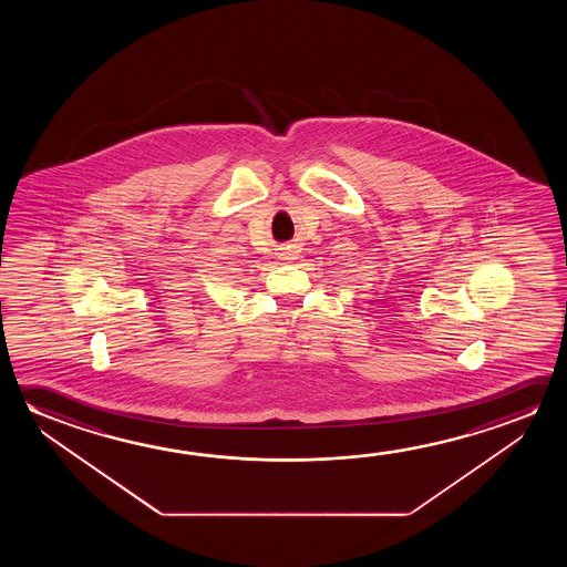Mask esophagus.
<instances>
[{"mask_svg":"<svg viewBox=\"0 0 567 567\" xmlns=\"http://www.w3.org/2000/svg\"><path fill=\"white\" fill-rule=\"evenodd\" d=\"M297 255L298 251L295 249V245H282L279 249V259L288 260V262L297 259Z\"/></svg>","mask_w":567,"mask_h":567,"instance_id":"obj_1","label":"esophagus"}]
</instances>
